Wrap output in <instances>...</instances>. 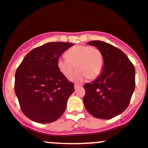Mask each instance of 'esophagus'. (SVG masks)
Returning <instances> with one entry per match:
<instances>
[{"instance_id": "obj_1", "label": "esophagus", "mask_w": 148, "mask_h": 148, "mask_svg": "<svg viewBox=\"0 0 148 148\" xmlns=\"http://www.w3.org/2000/svg\"><path fill=\"white\" fill-rule=\"evenodd\" d=\"M79 86H81V85H79V84H74V88H79Z\"/></svg>"}]
</instances>
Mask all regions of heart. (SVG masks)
<instances>
[{
    "label": "heart",
    "mask_w": 148,
    "mask_h": 148,
    "mask_svg": "<svg viewBox=\"0 0 148 148\" xmlns=\"http://www.w3.org/2000/svg\"><path fill=\"white\" fill-rule=\"evenodd\" d=\"M66 57H60L57 66L60 71L69 78L75 71L76 80L82 81L88 77L89 79L97 78L103 67V57L98 48L88 45H77L66 52Z\"/></svg>",
    "instance_id": "b5f03b06"
}]
</instances>
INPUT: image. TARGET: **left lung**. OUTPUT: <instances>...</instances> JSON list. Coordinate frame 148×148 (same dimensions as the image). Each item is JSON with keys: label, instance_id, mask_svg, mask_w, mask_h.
Wrapping results in <instances>:
<instances>
[{"label": "left lung", "instance_id": "1", "mask_svg": "<svg viewBox=\"0 0 148 148\" xmlns=\"http://www.w3.org/2000/svg\"><path fill=\"white\" fill-rule=\"evenodd\" d=\"M103 57L102 73L84 86V103L87 111L100 119H111L128 106L136 86V70L121 49L100 40L91 41Z\"/></svg>", "mask_w": 148, "mask_h": 148}]
</instances>
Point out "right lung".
Returning <instances> with one entry per match:
<instances>
[{"label":"right lung","instance_id":"obj_1","mask_svg":"<svg viewBox=\"0 0 148 148\" xmlns=\"http://www.w3.org/2000/svg\"><path fill=\"white\" fill-rule=\"evenodd\" d=\"M74 45L48 42L31 50L16 70L15 92L26 117L39 123L60 119L74 91V84L60 71L57 61Z\"/></svg>","mask_w":148,"mask_h":148}]
</instances>
